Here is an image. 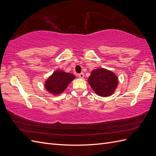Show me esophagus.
Returning a JSON list of instances; mask_svg holds the SVG:
<instances>
[{"label":"esophagus","instance_id":"obj_1","mask_svg":"<svg viewBox=\"0 0 156 156\" xmlns=\"http://www.w3.org/2000/svg\"><path fill=\"white\" fill-rule=\"evenodd\" d=\"M78 75H79V78H81V79L84 78V73H79Z\"/></svg>","mask_w":156,"mask_h":156}]
</instances>
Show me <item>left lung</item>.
<instances>
[{"mask_svg":"<svg viewBox=\"0 0 156 156\" xmlns=\"http://www.w3.org/2000/svg\"><path fill=\"white\" fill-rule=\"evenodd\" d=\"M88 82L98 96L107 97L114 93L119 81L116 75L111 71L99 68L92 71Z\"/></svg>","mask_w":156,"mask_h":156,"instance_id":"left-lung-1","label":"left lung"}]
</instances>
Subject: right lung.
<instances>
[{"label": "right lung", "mask_w": 156, "mask_h": 156, "mask_svg": "<svg viewBox=\"0 0 156 156\" xmlns=\"http://www.w3.org/2000/svg\"><path fill=\"white\" fill-rule=\"evenodd\" d=\"M75 79V75L65 73L63 71H56L47 80L45 87L49 92L57 95L64 91L71 81Z\"/></svg>", "instance_id": "obj_1"}]
</instances>
